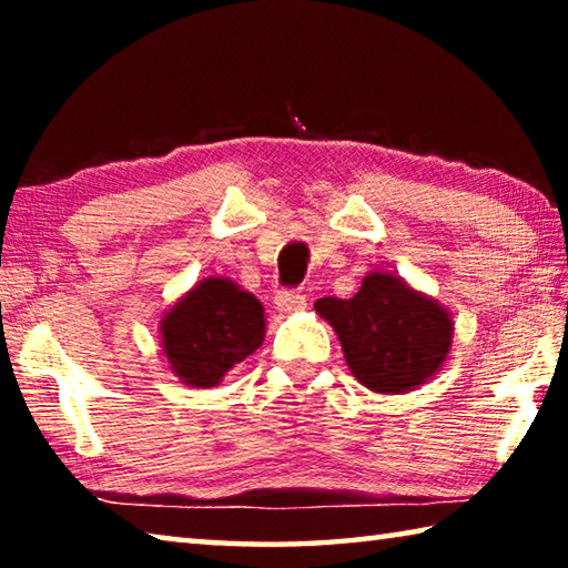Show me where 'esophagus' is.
Here are the masks:
<instances>
[{"label":"esophagus","mask_w":568,"mask_h":568,"mask_svg":"<svg viewBox=\"0 0 568 568\" xmlns=\"http://www.w3.org/2000/svg\"><path fill=\"white\" fill-rule=\"evenodd\" d=\"M275 307H277V313H283V315L301 313V311H305V295H301V293H277Z\"/></svg>","instance_id":"obj_1"}]
</instances>
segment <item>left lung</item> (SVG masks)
Segmentation results:
<instances>
[{
	"label": "left lung",
	"instance_id": "left-lung-1",
	"mask_svg": "<svg viewBox=\"0 0 568 568\" xmlns=\"http://www.w3.org/2000/svg\"><path fill=\"white\" fill-rule=\"evenodd\" d=\"M315 313L338 335L355 381L383 396L428 383L454 343L448 307L386 271H371L348 301L321 297Z\"/></svg>",
	"mask_w": 568,
	"mask_h": 568
}]
</instances>
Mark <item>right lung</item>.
<instances>
[{"label": "right lung", "mask_w": 568, "mask_h": 568, "mask_svg": "<svg viewBox=\"0 0 568 568\" xmlns=\"http://www.w3.org/2000/svg\"><path fill=\"white\" fill-rule=\"evenodd\" d=\"M265 307L223 275H210L172 303L160 321V348L190 388H215L265 341Z\"/></svg>", "instance_id": "1"}]
</instances>
